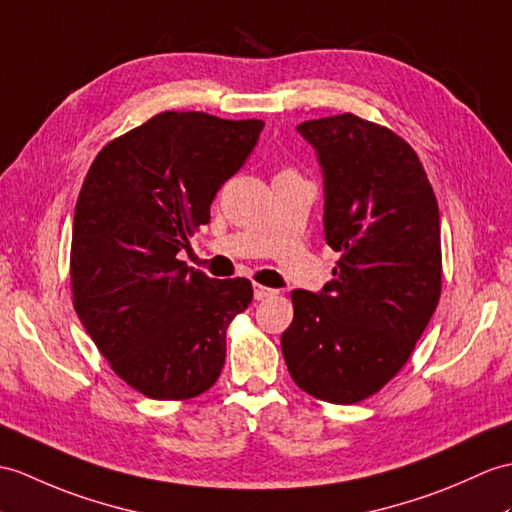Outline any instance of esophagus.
I'll return each mask as SVG.
<instances>
[{
  "label": "esophagus",
  "mask_w": 512,
  "mask_h": 512,
  "mask_svg": "<svg viewBox=\"0 0 512 512\" xmlns=\"http://www.w3.org/2000/svg\"><path fill=\"white\" fill-rule=\"evenodd\" d=\"M275 292H277V290L264 288V285H259V283H255V288H253V294H255L257 301H264V299H268V296H272Z\"/></svg>",
  "instance_id": "esophagus-1"
}]
</instances>
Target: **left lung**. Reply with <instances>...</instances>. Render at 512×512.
I'll return each mask as SVG.
<instances>
[{
    "mask_svg": "<svg viewBox=\"0 0 512 512\" xmlns=\"http://www.w3.org/2000/svg\"><path fill=\"white\" fill-rule=\"evenodd\" d=\"M323 172L325 242L342 253L320 292L294 290L281 351L301 390L358 403L408 362L441 296V218L423 165L392 130L351 113L296 126Z\"/></svg>",
    "mask_w": 512,
    "mask_h": 512,
    "instance_id": "8db88e82",
    "label": "left lung"
}]
</instances>
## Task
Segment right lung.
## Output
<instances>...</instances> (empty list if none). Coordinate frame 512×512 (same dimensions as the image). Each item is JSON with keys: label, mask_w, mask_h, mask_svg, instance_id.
<instances>
[{"label": "right lung", "mask_w": 512, "mask_h": 512, "mask_svg": "<svg viewBox=\"0 0 512 512\" xmlns=\"http://www.w3.org/2000/svg\"><path fill=\"white\" fill-rule=\"evenodd\" d=\"M261 130V120L165 111L104 146L82 183L76 314L113 371L150 399H192L216 384L227 325L253 301L248 279H209L176 255Z\"/></svg>", "instance_id": "obj_1"}]
</instances>
